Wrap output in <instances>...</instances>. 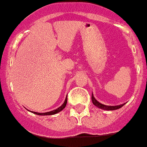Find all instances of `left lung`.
I'll return each mask as SVG.
<instances>
[{
    "label": "left lung",
    "instance_id": "1",
    "mask_svg": "<svg viewBox=\"0 0 147 147\" xmlns=\"http://www.w3.org/2000/svg\"><path fill=\"white\" fill-rule=\"evenodd\" d=\"M91 99H92V102H93V104L95 105V106H96V107H98V108L102 109V110H118V109L121 108V107H123V106H124V105H125V103L122 104V105H116V106H108V105H103V104L98 102V101H97V100L94 98L93 93H92V98H91Z\"/></svg>",
    "mask_w": 147,
    "mask_h": 147
}]
</instances>
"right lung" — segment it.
I'll return each instance as SVG.
<instances>
[{"label":"right lung","instance_id":"right-lung-1","mask_svg":"<svg viewBox=\"0 0 147 147\" xmlns=\"http://www.w3.org/2000/svg\"><path fill=\"white\" fill-rule=\"evenodd\" d=\"M66 104H67V96H66V98H65V100L64 103L62 104V105H61L60 107H58L57 109H56V110H52V111H50V112H47V113H37V112H33V111H32V113H34V114H37V115H54V114L58 113H59V112L62 111V110H63V109H64L65 107Z\"/></svg>","mask_w":147,"mask_h":147}]
</instances>
